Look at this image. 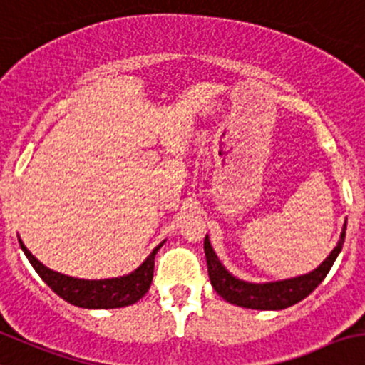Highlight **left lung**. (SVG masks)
Listing matches in <instances>:
<instances>
[{
  "mask_svg": "<svg viewBox=\"0 0 365 365\" xmlns=\"http://www.w3.org/2000/svg\"><path fill=\"white\" fill-rule=\"evenodd\" d=\"M344 237L346 222L337 246L331 250V253L328 255L314 271L307 272V274H299V277L294 278H287V280L253 284V282H246L233 277L232 272H230L217 258L208 235H205L203 247L205 257H207L210 284L212 287L215 289V292H217L222 299L232 303V305L253 310H284L287 309V307H292L296 305V303L302 302V299H305L307 296L324 280V277L328 274L331 265H334L335 258L341 253L342 244H344Z\"/></svg>",
  "mask_w": 365,
  "mask_h": 365,
  "instance_id": "left-lung-1",
  "label": "left lung"
}]
</instances>
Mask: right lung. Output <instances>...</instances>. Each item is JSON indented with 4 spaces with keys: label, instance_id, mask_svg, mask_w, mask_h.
I'll list each match as a JSON object with an SVG mask.
<instances>
[{
    "label": "right lung",
    "instance_id": "obj_1",
    "mask_svg": "<svg viewBox=\"0 0 365 365\" xmlns=\"http://www.w3.org/2000/svg\"><path fill=\"white\" fill-rule=\"evenodd\" d=\"M164 242L165 240H162L135 271L128 272L125 277L85 280V278L67 277V274L46 267L28 251L23 240L19 239L21 250L24 251L38 277L48 284V287H51V291L66 299L67 303L81 307V309H121V307H128L139 302L150 291L151 280H153L155 255L164 246Z\"/></svg>",
    "mask_w": 365,
    "mask_h": 365
}]
</instances>
